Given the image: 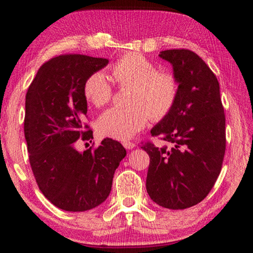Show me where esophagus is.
Segmentation results:
<instances>
[{"mask_svg": "<svg viewBox=\"0 0 253 253\" xmlns=\"http://www.w3.org/2000/svg\"><path fill=\"white\" fill-rule=\"evenodd\" d=\"M123 146L125 147L126 149H132V148L136 147V144L131 143V142H124L123 143Z\"/></svg>", "mask_w": 253, "mask_h": 253, "instance_id": "esophagus-1", "label": "esophagus"}]
</instances>
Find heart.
I'll return each mask as SVG.
<instances>
[{
    "instance_id": "heart-1",
    "label": "heart",
    "mask_w": 253,
    "mask_h": 253,
    "mask_svg": "<svg viewBox=\"0 0 253 253\" xmlns=\"http://www.w3.org/2000/svg\"><path fill=\"white\" fill-rule=\"evenodd\" d=\"M111 74L119 85L131 87V106L106 110L97 123L100 135L118 140L129 139L147 125L151 116L160 121L172 110L177 97L176 80L169 72L157 71L156 66L144 55H124L111 68ZM84 95L99 108L110 101L113 89L107 77L98 71L84 80Z\"/></svg>"
}]
</instances>
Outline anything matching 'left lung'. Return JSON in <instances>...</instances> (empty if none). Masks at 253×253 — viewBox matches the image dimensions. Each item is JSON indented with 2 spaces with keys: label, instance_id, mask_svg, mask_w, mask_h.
<instances>
[{
  "label": "left lung",
  "instance_id": "1",
  "mask_svg": "<svg viewBox=\"0 0 253 253\" xmlns=\"http://www.w3.org/2000/svg\"><path fill=\"white\" fill-rule=\"evenodd\" d=\"M178 84L172 110L154 126L169 146L151 142L142 148L151 163L146 190L154 202L170 210L193 207L207 198L219 176L225 153V116L215 75L193 51L165 50Z\"/></svg>",
  "mask_w": 253,
  "mask_h": 253
}]
</instances>
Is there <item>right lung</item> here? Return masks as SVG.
Masks as SVG:
<instances>
[{
  "label": "right lung",
  "instance_id": "right-lung-1",
  "mask_svg": "<svg viewBox=\"0 0 253 253\" xmlns=\"http://www.w3.org/2000/svg\"><path fill=\"white\" fill-rule=\"evenodd\" d=\"M108 65V59L65 54L43 63L25 96L24 135L38 186L55 207L84 212L105 202L115 170L126 149L105 138L96 149H76L77 140L93 138L84 130V80Z\"/></svg>",
  "mask_w": 253,
  "mask_h": 253
}]
</instances>
